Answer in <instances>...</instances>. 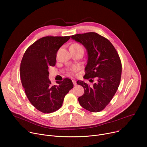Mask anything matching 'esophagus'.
I'll return each mask as SVG.
<instances>
[{
  "instance_id": "1",
  "label": "esophagus",
  "mask_w": 147,
  "mask_h": 147,
  "mask_svg": "<svg viewBox=\"0 0 147 147\" xmlns=\"http://www.w3.org/2000/svg\"><path fill=\"white\" fill-rule=\"evenodd\" d=\"M72 81H73V83L74 86H76L77 85V82H76V80H72Z\"/></svg>"
}]
</instances>
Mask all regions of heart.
Returning a JSON list of instances; mask_svg holds the SVG:
<instances>
[{"label":"heart","instance_id":"heart-1","mask_svg":"<svg viewBox=\"0 0 147 147\" xmlns=\"http://www.w3.org/2000/svg\"><path fill=\"white\" fill-rule=\"evenodd\" d=\"M71 46H73V47H76V48H82V47H81V45H80L79 44H73V45H72ZM78 66H73L72 67L70 68V69L68 70L67 73H68V74H69V75H73V74L75 73V72L78 70Z\"/></svg>","mask_w":147,"mask_h":147}]
</instances>
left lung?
<instances>
[{
	"instance_id": "obj_1",
	"label": "left lung",
	"mask_w": 147,
	"mask_h": 147,
	"mask_svg": "<svg viewBox=\"0 0 147 147\" xmlns=\"http://www.w3.org/2000/svg\"><path fill=\"white\" fill-rule=\"evenodd\" d=\"M73 40L84 45L88 53L85 68V79L77 84L84 89V93L78 98L80 105L91 112H99L105 109L116 94L120 84L121 63L116 49L111 42L96 32L78 34L71 36Z\"/></svg>"
}]
</instances>
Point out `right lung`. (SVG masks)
Returning <instances> with one entry per match:
<instances>
[{
	"label": "right lung",
	"mask_w": 147,
	"mask_h": 147,
	"mask_svg": "<svg viewBox=\"0 0 147 147\" xmlns=\"http://www.w3.org/2000/svg\"><path fill=\"white\" fill-rule=\"evenodd\" d=\"M70 36L42 37L30 46L20 64V77L26 95L32 105L45 113L54 112L62 106L65 95L73 88L72 81L65 78L52 86L49 67L55 66L59 48Z\"/></svg>",
	"instance_id": "right-lung-1"
}]
</instances>
